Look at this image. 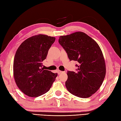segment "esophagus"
Returning a JSON list of instances; mask_svg holds the SVG:
<instances>
[{"mask_svg": "<svg viewBox=\"0 0 121 121\" xmlns=\"http://www.w3.org/2000/svg\"><path fill=\"white\" fill-rule=\"evenodd\" d=\"M62 72H63L62 71H60V70H58V74H61V73H62Z\"/></svg>", "mask_w": 121, "mask_h": 121, "instance_id": "34e87169", "label": "esophagus"}]
</instances>
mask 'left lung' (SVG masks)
I'll use <instances>...</instances> for the list:
<instances>
[{
  "label": "left lung",
  "instance_id": "8db88e82",
  "mask_svg": "<svg viewBox=\"0 0 121 121\" xmlns=\"http://www.w3.org/2000/svg\"><path fill=\"white\" fill-rule=\"evenodd\" d=\"M59 43L70 61H76V72L68 71L65 86L71 94L82 98L91 96L99 89L106 76L104 56L97 42L82 32L60 36Z\"/></svg>",
  "mask_w": 121,
  "mask_h": 121
}]
</instances>
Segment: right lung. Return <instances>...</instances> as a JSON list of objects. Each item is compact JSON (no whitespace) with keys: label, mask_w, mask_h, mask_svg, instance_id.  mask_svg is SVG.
<instances>
[{"label":"right lung","mask_w":121,"mask_h":121,"mask_svg":"<svg viewBox=\"0 0 121 121\" xmlns=\"http://www.w3.org/2000/svg\"><path fill=\"white\" fill-rule=\"evenodd\" d=\"M56 38L38 34L28 38L17 48L13 61V76L22 92L37 97L49 91L57 73L44 70L42 62Z\"/></svg>","instance_id":"obj_1"}]
</instances>
